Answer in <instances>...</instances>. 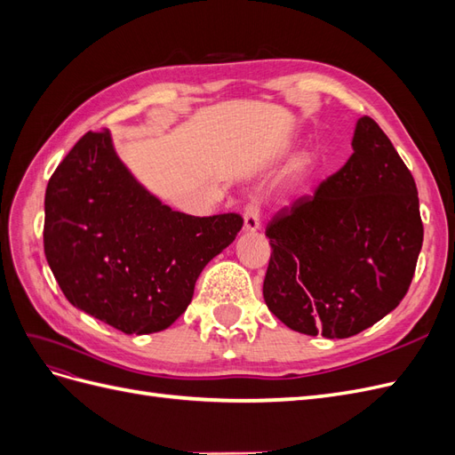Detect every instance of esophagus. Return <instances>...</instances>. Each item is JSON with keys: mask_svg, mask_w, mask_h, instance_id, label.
<instances>
[{"mask_svg": "<svg viewBox=\"0 0 455 455\" xmlns=\"http://www.w3.org/2000/svg\"><path fill=\"white\" fill-rule=\"evenodd\" d=\"M259 228V201L252 199L244 209V231H256Z\"/></svg>", "mask_w": 455, "mask_h": 455, "instance_id": "1", "label": "esophagus"}]
</instances>
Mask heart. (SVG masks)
<instances>
[{"mask_svg":"<svg viewBox=\"0 0 455 455\" xmlns=\"http://www.w3.org/2000/svg\"><path fill=\"white\" fill-rule=\"evenodd\" d=\"M304 164H306V163H301V167H304Z\"/></svg>","mask_w":455,"mask_h":455,"instance_id":"b5f03b06","label":"heart"}]
</instances>
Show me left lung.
<instances>
[{
  "instance_id": "left-lung-1",
  "label": "left lung",
  "mask_w": 455,
  "mask_h": 455,
  "mask_svg": "<svg viewBox=\"0 0 455 455\" xmlns=\"http://www.w3.org/2000/svg\"><path fill=\"white\" fill-rule=\"evenodd\" d=\"M266 235L269 311L307 336L359 334L401 304L414 277L423 243L414 176L364 116L349 161L275 214Z\"/></svg>"
}]
</instances>
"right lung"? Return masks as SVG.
I'll return each instance as SVG.
<instances>
[{"mask_svg": "<svg viewBox=\"0 0 455 455\" xmlns=\"http://www.w3.org/2000/svg\"><path fill=\"white\" fill-rule=\"evenodd\" d=\"M241 214L172 211L134 180L108 129L70 149L45 191L44 246L72 306L125 334L169 328L203 267L233 243Z\"/></svg>", "mask_w": 455, "mask_h": 455, "instance_id": "1", "label": "right lung"}]
</instances>
